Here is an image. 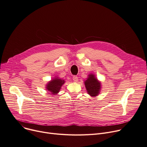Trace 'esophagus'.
Here are the masks:
<instances>
[{
    "mask_svg": "<svg viewBox=\"0 0 147 147\" xmlns=\"http://www.w3.org/2000/svg\"><path fill=\"white\" fill-rule=\"evenodd\" d=\"M73 81H74V82H78V80H79V79H78L77 76H73Z\"/></svg>",
    "mask_w": 147,
    "mask_h": 147,
    "instance_id": "34e87169",
    "label": "esophagus"
}]
</instances>
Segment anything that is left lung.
I'll list each match as a JSON object with an SVG mask.
<instances>
[{
	"label": "left lung",
	"mask_w": 147,
	"mask_h": 147,
	"mask_svg": "<svg viewBox=\"0 0 147 147\" xmlns=\"http://www.w3.org/2000/svg\"><path fill=\"white\" fill-rule=\"evenodd\" d=\"M85 87L88 94L90 96H97L100 93L101 84L93 74H90L84 82Z\"/></svg>",
	"instance_id": "1"
}]
</instances>
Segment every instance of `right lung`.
Instances as JSON below:
<instances>
[{"label": "right lung", "instance_id": "right-lung-1", "mask_svg": "<svg viewBox=\"0 0 147 147\" xmlns=\"http://www.w3.org/2000/svg\"><path fill=\"white\" fill-rule=\"evenodd\" d=\"M64 83L65 81L64 80L59 79L58 77H55L54 79L49 82L47 84V90L49 92L48 93H51L53 94H56L60 92L61 86Z\"/></svg>", "mask_w": 147, "mask_h": 147}]
</instances>
